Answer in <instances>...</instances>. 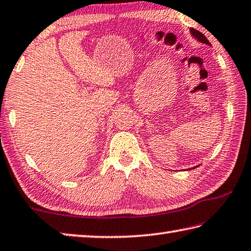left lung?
<instances>
[{
	"instance_id": "obj_1",
	"label": "left lung",
	"mask_w": 251,
	"mask_h": 251,
	"mask_svg": "<svg viewBox=\"0 0 251 251\" xmlns=\"http://www.w3.org/2000/svg\"><path fill=\"white\" fill-rule=\"evenodd\" d=\"M190 33H191V35H192L195 39L199 40V42H201L203 44H206V45H211V44H209L208 40H207V38L205 37V36L201 33V31H199V30L194 29V28H191L190 29Z\"/></svg>"
}]
</instances>
